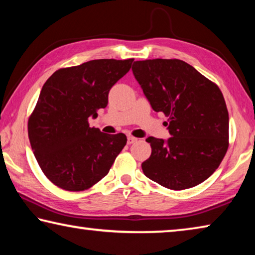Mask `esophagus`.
Masks as SVG:
<instances>
[{"mask_svg":"<svg viewBox=\"0 0 255 255\" xmlns=\"http://www.w3.org/2000/svg\"><path fill=\"white\" fill-rule=\"evenodd\" d=\"M138 140V138H136V137H133V136H128L127 137V143L130 145V144H133V143H136V141Z\"/></svg>","mask_w":255,"mask_h":255,"instance_id":"34e87169","label":"esophagus"}]
</instances>
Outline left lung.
<instances>
[{
	"instance_id": "obj_1",
	"label": "left lung",
	"mask_w": 255,
	"mask_h": 255,
	"mask_svg": "<svg viewBox=\"0 0 255 255\" xmlns=\"http://www.w3.org/2000/svg\"><path fill=\"white\" fill-rule=\"evenodd\" d=\"M135 79L153 110L167 117L166 141L148 137L152 154L144 174L171 190L189 189L217 170L228 148V111L214 82L180 59L132 64Z\"/></svg>"
}]
</instances>
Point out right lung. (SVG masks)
I'll return each mask as SVG.
<instances>
[{"instance_id":"add662e5","label":"right lung","mask_w":255,"mask_h":255,"mask_svg":"<svg viewBox=\"0 0 255 255\" xmlns=\"http://www.w3.org/2000/svg\"><path fill=\"white\" fill-rule=\"evenodd\" d=\"M133 58L94 59L59 68L46 81L28 120L34 157L50 182L83 191L108 174L127 143L125 133L101 132L89 118L108 105V94Z\"/></svg>"}]
</instances>
